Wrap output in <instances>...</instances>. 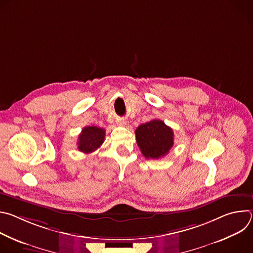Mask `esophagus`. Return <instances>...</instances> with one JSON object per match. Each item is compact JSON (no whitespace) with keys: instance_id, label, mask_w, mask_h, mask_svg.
Returning a JSON list of instances; mask_svg holds the SVG:
<instances>
[{"instance_id":"obj_1","label":"esophagus","mask_w":253,"mask_h":253,"mask_svg":"<svg viewBox=\"0 0 253 253\" xmlns=\"http://www.w3.org/2000/svg\"><path fill=\"white\" fill-rule=\"evenodd\" d=\"M117 124H118V125H120V126H125V125L127 124V122H126V120L121 119V120H119V121L117 122Z\"/></svg>"}]
</instances>
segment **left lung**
Listing matches in <instances>:
<instances>
[{
	"label": "left lung",
	"mask_w": 253,
	"mask_h": 253,
	"mask_svg": "<svg viewBox=\"0 0 253 253\" xmlns=\"http://www.w3.org/2000/svg\"><path fill=\"white\" fill-rule=\"evenodd\" d=\"M135 135L142 154L147 159L164 157L174 144L173 130L157 119L138 126Z\"/></svg>",
	"instance_id": "left-lung-1"
}]
</instances>
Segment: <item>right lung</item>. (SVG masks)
<instances>
[{"label":"right lung","instance_id":"1","mask_svg":"<svg viewBox=\"0 0 253 253\" xmlns=\"http://www.w3.org/2000/svg\"><path fill=\"white\" fill-rule=\"evenodd\" d=\"M105 130L96 126H87L83 128L78 137V149L83 153H92L98 149L104 142Z\"/></svg>","mask_w":253,"mask_h":253}]
</instances>
